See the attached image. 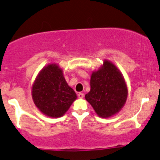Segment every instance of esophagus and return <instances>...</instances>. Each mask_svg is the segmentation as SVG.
Returning <instances> with one entry per match:
<instances>
[{"mask_svg": "<svg viewBox=\"0 0 160 160\" xmlns=\"http://www.w3.org/2000/svg\"><path fill=\"white\" fill-rule=\"evenodd\" d=\"M78 98H80V99H82L84 97V93H78Z\"/></svg>", "mask_w": 160, "mask_h": 160, "instance_id": "1", "label": "esophagus"}]
</instances>
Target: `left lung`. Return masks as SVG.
Wrapping results in <instances>:
<instances>
[{"label":"left lung","instance_id":"left-lung-1","mask_svg":"<svg viewBox=\"0 0 160 160\" xmlns=\"http://www.w3.org/2000/svg\"><path fill=\"white\" fill-rule=\"evenodd\" d=\"M127 95L123 75L114 63L106 60L98 70L92 72L91 91L85 99L99 117L109 118L123 108Z\"/></svg>","mask_w":160,"mask_h":160}]
</instances>
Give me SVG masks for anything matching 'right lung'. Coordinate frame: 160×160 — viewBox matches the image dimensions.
Returning <instances> with one entry per match:
<instances>
[{
  "mask_svg": "<svg viewBox=\"0 0 160 160\" xmlns=\"http://www.w3.org/2000/svg\"><path fill=\"white\" fill-rule=\"evenodd\" d=\"M32 98L37 108L51 118H60L68 111L77 98L68 85L63 70L56 63L45 67L32 86Z\"/></svg>",
  "mask_w": 160,
  "mask_h": 160,
  "instance_id": "add662e5",
  "label": "right lung"
}]
</instances>
